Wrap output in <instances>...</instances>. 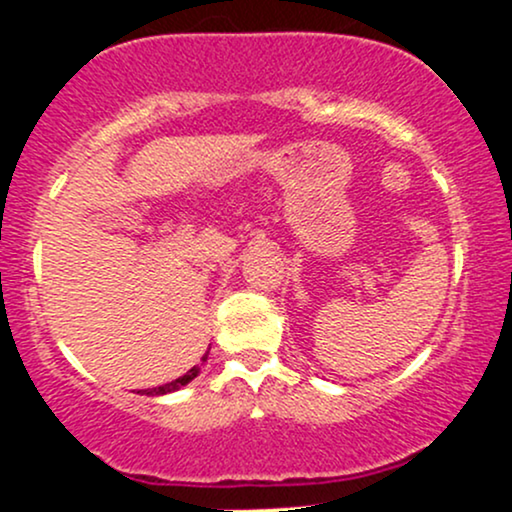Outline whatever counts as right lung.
I'll use <instances>...</instances> for the list:
<instances>
[{"mask_svg": "<svg viewBox=\"0 0 512 512\" xmlns=\"http://www.w3.org/2000/svg\"><path fill=\"white\" fill-rule=\"evenodd\" d=\"M202 361H207V356H204ZM197 375H199V366L190 368V370H187V375H182V378L173 380V383H166V385H161V387H151V390H142V392H139V395H149V397H154V395H170V392L180 390V387H185L187 383H192V380H195Z\"/></svg>", "mask_w": 512, "mask_h": 512, "instance_id": "1", "label": "right lung"}]
</instances>
